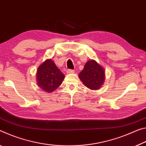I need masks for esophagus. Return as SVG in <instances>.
I'll return each mask as SVG.
<instances>
[{
    "label": "esophagus",
    "mask_w": 146,
    "mask_h": 146,
    "mask_svg": "<svg viewBox=\"0 0 146 146\" xmlns=\"http://www.w3.org/2000/svg\"><path fill=\"white\" fill-rule=\"evenodd\" d=\"M66 72H67L68 74H72L74 72V70H72V69H68V70H66Z\"/></svg>",
    "instance_id": "34e87169"
}]
</instances>
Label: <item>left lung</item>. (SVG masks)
<instances>
[{
  "label": "left lung",
  "instance_id": "1",
  "mask_svg": "<svg viewBox=\"0 0 146 146\" xmlns=\"http://www.w3.org/2000/svg\"><path fill=\"white\" fill-rule=\"evenodd\" d=\"M79 78L90 89H99L105 81V71L94 60L87 62L84 68L79 74Z\"/></svg>",
  "mask_w": 146,
  "mask_h": 146
}]
</instances>
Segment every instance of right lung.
Instances as JSON below:
<instances>
[{
	"label": "right lung",
	"instance_id": "1",
	"mask_svg": "<svg viewBox=\"0 0 146 146\" xmlns=\"http://www.w3.org/2000/svg\"><path fill=\"white\" fill-rule=\"evenodd\" d=\"M64 78V75L51 59H47L38 68V85L46 92L50 93L57 89L61 85Z\"/></svg>",
	"mask_w": 146,
	"mask_h": 146
}]
</instances>
